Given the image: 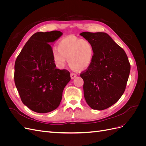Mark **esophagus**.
Instances as JSON below:
<instances>
[{
  "mask_svg": "<svg viewBox=\"0 0 146 146\" xmlns=\"http://www.w3.org/2000/svg\"><path fill=\"white\" fill-rule=\"evenodd\" d=\"M77 77V74H75V73H71L70 74V78H71L72 79H74Z\"/></svg>",
  "mask_w": 146,
  "mask_h": 146,
  "instance_id": "obj_1",
  "label": "esophagus"
}]
</instances>
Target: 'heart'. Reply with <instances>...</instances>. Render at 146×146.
<instances>
[{
    "label": "heart",
    "mask_w": 146,
    "mask_h": 146,
    "mask_svg": "<svg viewBox=\"0 0 146 146\" xmlns=\"http://www.w3.org/2000/svg\"><path fill=\"white\" fill-rule=\"evenodd\" d=\"M94 55L91 43L85 39L74 36L62 38L58 44V48L52 50L53 58L60 68H64L68 59L70 66L73 68L83 70L91 64Z\"/></svg>",
    "instance_id": "heart-1"
}]
</instances>
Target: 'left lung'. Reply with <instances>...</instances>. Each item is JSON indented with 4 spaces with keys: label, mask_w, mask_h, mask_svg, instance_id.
Here are the masks:
<instances>
[{
    "label": "left lung",
    "mask_w": 146,
    "mask_h": 146,
    "mask_svg": "<svg viewBox=\"0 0 146 146\" xmlns=\"http://www.w3.org/2000/svg\"><path fill=\"white\" fill-rule=\"evenodd\" d=\"M89 41L94 55L89 67L80 74L84 97L93 110H103L119 100L125 91L130 64L125 51L104 32L80 34Z\"/></svg>",
    "instance_id": "1"
}]
</instances>
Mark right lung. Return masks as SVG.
Segmentation results:
<instances>
[{"instance_id": "1", "label": "right lung", "mask_w": 146, "mask_h": 146, "mask_svg": "<svg viewBox=\"0 0 146 146\" xmlns=\"http://www.w3.org/2000/svg\"><path fill=\"white\" fill-rule=\"evenodd\" d=\"M62 35L60 31L33 34L15 61L16 87L23 103L35 112L46 113L58 108L70 80L68 70L55 68L52 56L51 43Z\"/></svg>"}]
</instances>
